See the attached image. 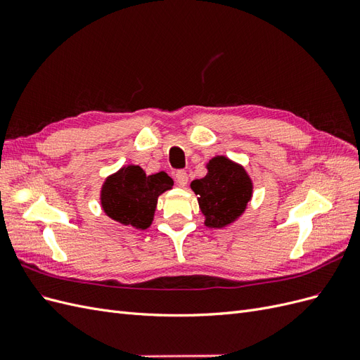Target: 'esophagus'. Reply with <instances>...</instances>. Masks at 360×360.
<instances>
[{
    "instance_id": "34e87169",
    "label": "esophagus",
    "mask_w": 360,
    "mask_h": 360,
    "mask_svg": "<svg viewBox=\"0 0 360 360\" xmlns=\"http://www.w3.org/2000/svg\"><path fill=\"white\" fill-rule=\"evenodd\" d=\"M176 180L180 184V186H186L188 184V172L184 169H180L176 172Z\"/></svg>"
}]
</instances>
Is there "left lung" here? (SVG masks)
<instances>
[{"instance_id": "left-lung-1", "label": "left lung", "mask_w": 360, "mask_h": 360, "mask_svg": "<svg viewBox=\"0 0 360 360\" xmlns=\"http://www.w3.org/2000/svg\"><path fill=\"white\" fill-rule=\"evenodd\" d=\"M207 176L191 183L200 195L198 202L205 225L222 228L240 216L252 197V181L245 168L224 156L213 158L207 165Z\"/></svg>"}]
</instances>
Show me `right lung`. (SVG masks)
I'll list each match as a JSON object with an SVG mask.
<instances>
[{
    "label": "right lung",
    "instance_id": "1",
    "mask_svg": "<svg viewBox=\"0 0 360 360\" xmlns=\"http://www.w3.org/2000/svg\"><path fill=\"white\" fill-rule=\"evenodd\" d=\"M172 184V179L163 171L147 176L136 165L123 167L103 184V212L120 224L146 230L153 221L158 197Z\"/></svg>",
    "mask_w": 360,
    "mask_h": 360
}]
</instances>
